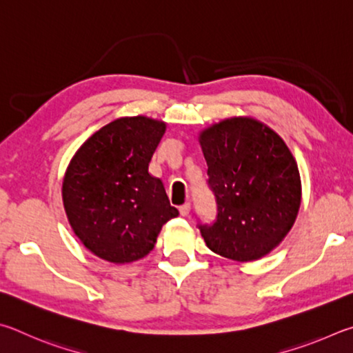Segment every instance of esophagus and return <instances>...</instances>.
I'll use <instances>...</instances> for the list:
<instances>
[{
	"label": "esophagus",
	"instance_id": "1",
	"mask_svg": "<svg viewBox=\"0 0 353 353\" xmlns=\"http://www.w3.org/2000/svg\"><path fill=\"white\" fill-rule=\"evenodd\" d=\"M189 212H190V205H189V203H184L183 206H180V214L183 215V217H188Z\"/></svg>",
	"mask_w": 353,
	"mask_h": 353
}]
</instances>
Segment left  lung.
Instances as JSON below:
<instances>
[{"instance_id":"1","label":"left lung","mask_w":353,"mask_h":353,"mask_svg":"<svg viewBox=\"0 0 353 353\" xmlns=\"http://www.w3.org/2000/svg\"><path fill=\"white\" fill-rule=\"evenodd\" d=\"M217 217L199 225L208 248L251 262L292 230L301 206L296 159L279 134L252 117H230L200 133Z\"/></svg>"}]
</instances>
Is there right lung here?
I'll return each instance as SVG.
<instances>
[{
  "label": "right lung",
  "instance_id": "right-lung-1",
  "mask_svg": "<svg viewBox=\"0 0 353 353\" xmlns=\"http://www.w3.org/2000/svg\"><path fill=\"white\" fill-rule=\"evenodd\" d=\"M165 123L121 117L90 136L65 172L61 196L70 225L92 254L113 263L139 261L178 209L148 163Z\"/></svg>",
  "mask_w": 353,
  "mask_h": 353
}]
</instances>
